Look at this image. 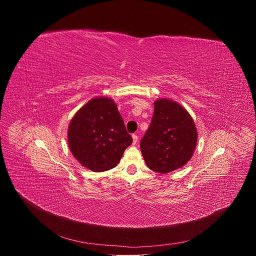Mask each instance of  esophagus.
<instances>
[{"mask_svg": "<svg viewBox=\"0 0 256 256\" xmlns=\"http://www.w3.org/2000/svg\"><path fill=\"white\" fill-rule=\"evenodd\" d=\"M132 144H136L138 142V136L136 134H132Z\"/></svg>", "mask_w": 256, "mask_h": 256, "instance_id": "34e87169", "label": "esophagus"}]
</instances>
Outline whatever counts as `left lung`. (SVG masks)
<instances>
[{
  "instance_id": "1",
  "label": "left lung",
  "mask_w": 256,
  "mask_h": 256,
  "mask_svg": "<svg viewBox=\"0 0 256 256\" xmlns=\"http://www.w3.org/2000/svg\"><path fill=\"white\" fill-rule=\"evenodd\" d=\"M196 142V126L186 109L172 99L155 100L150 128L140 140L147 166L158 173L184 167L192 159Z\"/></svg>"
}]
</instances>
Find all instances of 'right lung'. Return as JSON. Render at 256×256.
<instances>
[{"label": "right lung", "mask_w": 256, "mask_h": 256, "mask_svg": "<svg viewBox=\"0 0 256 256\" xmlns=\"http://www.w3.org/2000/svg\"><path fill=\"white\" fill-rule=\"evenodd\" d=\"M132 142L116 104L108 97L89 100L72 116L68 128L72 155L93 172L114 168Z\"/></svg>", "instance_id": "right-lung-1"}]
</instances>
